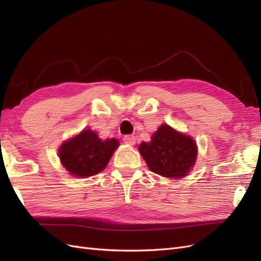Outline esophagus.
Returning <instances> with one entry per match:
<instances>
[{"label": "esophagus", "mask_w": 261, "mask_h": 261, "mask_svg": "<svg viewBox=\"0 0 261 261\" xmlns=\"http://www.w3.org/2000/svg\"><path fill=\"white\" fill-rule=\"evenodd\" d=\"M123 140H124V143L133 146V145H135V143H136V137L134 135H126V136H124Z\"/></svg>", "instance_id": "obj_1"}]
</instances>
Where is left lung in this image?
Instances as JSON below:
<instances>
[{"instance_id":"1","label":"left lung","mask_w":261,"mask_h":261,"mask_svg":"<svg viewBox=\"0 0 261 261\" xmlns=\"http://www.w3.org/2000/svg\"><path fill=\"white\" fill-rule=\"evenodd\" d=\"M139 152L149 170L169 178H183L194 168L198 147L193 137L168 124L159 126L151 140L139 145Z\"/></svg>"}]
</instances>
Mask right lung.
Here are the masks:
<instances>
[{
  "label": "right lung",
  "mask_w": 261,
  "mask_h": 261,
  "mask_svg": "<svg viewBox=\"0 0 261 261\" xmlns=\"http://www.w3.org/2000/svg\"><path fill=\"white\" fill-rule=\"evenodd\" d=\"M120 146L116 138L101 139L89 128L67 139L59 149L63 168L75 177H89L103 171Z\"/></svg>",
  "instance_id": "1"
}]
</instances>
